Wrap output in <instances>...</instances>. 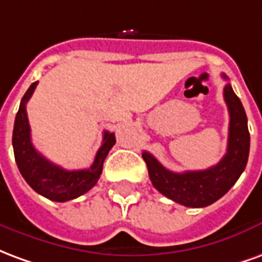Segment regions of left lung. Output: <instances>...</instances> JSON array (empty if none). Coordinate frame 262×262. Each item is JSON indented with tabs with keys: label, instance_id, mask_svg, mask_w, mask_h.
<instances>
[{
	"label": "left lung",
	"instance_id": "left-lung-1",
	"mask_svg": "<svg viewBox=\"0 0 262 262\" xmlns=\"http://www.w3.org/2000/svg\"><path fill=\"white\" fill-rule=\"evenodd\" d=\"M222 77L229 80L226 74ZM223 95L230 123L227 151L217 164L208 170L174 172L160 164L159 160L147 151L142 154L154 188L171 201L188 208H205L216 202L236 184L247 165L250 153L247 115L229 82L223 90Z\"/></svg>",
	"mask_w": 262,
	"mask_h": 262
}]
</instances>
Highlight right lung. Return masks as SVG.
Wrapping results in <instances>:
<instances>
[{
    "label": "right lung",
    "mask_w": 262,
    "mask_h": 262,
    "mask_svg": "<svg viewBox=\"0 0 262 262\" xmlns=\"http://www.w3.org/2000/svg\"><path fill=\"white\" fill-rule=\"evenodd\" d=\"M36 85L37 81L28 88L15 118L12 133L15 161L22 177L33 191L54 202H67L88 192L97 184L102 174L103 161L116 140L114 133L105 132L95 160L86 170L67 171L45 159L32 144L31 126L26 114V103L31 99Z\"/></svg>",
    "instance_id": "1"
}]
</instances>
